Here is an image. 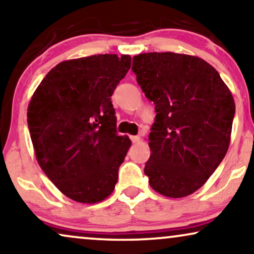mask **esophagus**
Segmentation results:
<instances>
[{
    "label": "esophagus",
    "mask_w": 254,
    "mask_h": 254,
    "mask_svg": "<svg viewBox=\"0 0 254 254\" xmlns=\"http://www.w3.org/2000/svg\"><path fill=\"white\" fill-rule=\"evenodd\" d=\"M130 140L133 143H137V142H141V137L138 135H134V136H130Z\"/></svg>",
    "instance_id": "1"
}]
</instances>
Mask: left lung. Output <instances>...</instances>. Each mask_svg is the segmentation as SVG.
<instances>
[{
	"mask_svg": "<svg viewBox=\"0 0 254 254\" xmlns=\"http://www.w3.org/2000/svg\"><path fill=\"white\" fill-rule=\"evenodd\" d=\"M131 70L155 104L144 173L156 192L184 197L203 186L227 154L235 102L216 69L202 59L143 53Z\"/></svg>",
	"mask_w": 254,
	"mask_h": 254,
	"instance_id": "1",
	"label": "left lung"
}]
</instances>
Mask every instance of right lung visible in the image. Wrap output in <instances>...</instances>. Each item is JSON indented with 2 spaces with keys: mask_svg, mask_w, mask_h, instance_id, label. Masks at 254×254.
I'll list each match as a JSON object with an SVG mask.
<instances>
[{
  "mask_svg": "<svg viewBox=\"0 0 254 254\" xmlns=\"http://www.w3.org/2000/svg\"><path fill=\"white\" fill-rule=\"evenodd\" d=\"M129 55L98 54L55 65L34 91L27 125L40 168L69 199L97 203L113 192L131 142L117 133L111 96Z\"/></svg>",
  "mask_w": 254,
  "mask_h": 254,
  "instance_id": "1",
  "label": "right lung"
}]
</instances>
